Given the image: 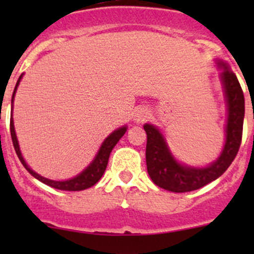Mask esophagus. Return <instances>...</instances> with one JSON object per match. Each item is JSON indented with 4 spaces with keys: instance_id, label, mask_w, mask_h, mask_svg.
<instances>
[{
    "instance_id": "1",
    "label": "esophagus",
    "mask_w": 254,
    "mask_h": 254,
    "mask_svg": "<svg viewBox=\"0 0 254 254\" xmlns=\"http://www.w3.org/2000/svg\"><path fill=\"white\" fill-rule=\"evenodd\" d=\"M147 118H148V112L143 108L137 109L136 113H135V115H134V120L136 123H143L146 119H147Z\"/></svg>"
}]
</instances>
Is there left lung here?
<instances>
[{
  "label": "left lung",
  "instance_id": "8db88e82",
  "mask_svg": "<svg viewBox=\"0 0 254 254\" xmlns=\"http://www.w3.org/2000/svg\"><path fill=\"white\" fill-rule=\"evenodd\" d=\"M216 66L221 70L220 79L227 107L224 148L216 161L205 167L184 165L176 160L161 130L152 124H145L147 172L153 183L160 188L173 193L195 190L219 178L236 157L242 140L245 97L240 82L230 66L222 60H216Z\"/></svg>",
  "mask_w": 254,
  "mask_h": 254
}]
</instances>
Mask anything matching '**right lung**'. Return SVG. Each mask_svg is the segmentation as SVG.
Instances as JSON below:
<instances>
[{
    "label": "right lung",
    "instance_id": "add662e5",
    "mask_svg": "<svg viewBox=\"0 0 254 254\" xmlns=\"http://www.w3.org/2000/svg\"><path fill=\"white\" fill-rule=\"evenodd\" d=\"M23 77V73L19 76L18 78L16 87H14L13 91V96H12V113H13V101H14V96H16V92L18 86H19L20 79ZM9 129H11V137L12 141H13V146L14 150H16V153L18 156V158L20 160L22 165L24 166L25 170L30 173L34 178H37L38 181H40L42 183L47 184L49 187H53L55 189H60V190H70V191H77V190H84L87 188H91L92 186L97 183L99 179L102 178L103 176L104 171H106L107 165H108V160H109V155H111L112 150L114 148V146L117 145L118 141L123 137V135L127 132V127L124 125V127H119V129L114 130L109 136L106 137L103 142H102L101 147H99L98 152H97L96 157L93 158L91 163L82 171L81 173H78L77 176L73 177V178L66 179V181H53V179H48L45 177L38 175L37 172L32 170L29 166L27 165V162L23 158L22 152H20L19 148V143H18L17 140V135H16V130H14V123H13V117L11 115V125H9Z\"/></svg>",
    "mask_w": 254,
    "mask_h": 254
}]
</instances>
